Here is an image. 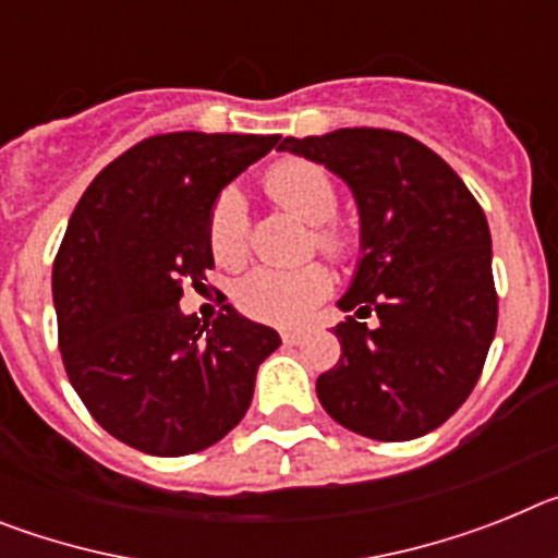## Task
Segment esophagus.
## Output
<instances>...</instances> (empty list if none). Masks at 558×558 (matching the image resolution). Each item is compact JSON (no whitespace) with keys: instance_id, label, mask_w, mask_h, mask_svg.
I'll return each instance as SVG.
<instances>
[{"instance_id":"1","label":"esophagus","mask_w":558,"mask_h":558,"mask_svg":"<svg viewBox=\"0 0 558 558\" xmlns=\"http://www.w3.org/2000/svg\"><path fill=\"white\" fill-rule=\"evenodd\" d=\"M282 340H284V343H288V347H295V343H299V340H302V335L293 332V329H284V332H282Z\"/></svg>"}]
</instances>
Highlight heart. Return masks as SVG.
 I'll return each instance as SVG.
<instances>
[{
  "label": "heart",
  "instance_id": "heart-1",
  "mask_svg": "<svg viewBox=\"0 0 558 558\" xmlns=\"http://www.w3.org/2000/svg\"><path fill=\"white\" fill-rule=\"evenodd\" d=\"M265 190L284 211L315 226V245L324 254L343 259L352 248V234L327 223L338 209V190L329 172L310 161L276 165L265 179ZM211 256L226 268H236L248 256V223L245 204L236 190L220 192L209 215ZM329 270L324 265H304L295 270L256 268L240 279L234 299L243 313L268 324H299L329 293Z\"/></svg>",
  "mask_w": 558,
  "mask_h": 558
}]
</instances>
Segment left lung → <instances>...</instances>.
I'll use <instances>...</instances> for the list:
<instances>
[{"mask_svg":"<svg viewBox=\"0 0 558 558\" xmlns=\"http://www.w3.org/2000/svg\"><path fill=\"white\" fill-rule=\"evenodd\" d=\"M279 150L347 181L360 263L332 329L340 360L315 383L324 411L377 441H411L470 397L497 329L492 234L481 204L441 156L383 128L284 136ZM374 312L366 328L356 315Z\"/></svg>","mask_w":558,"mask_h":558,"instance_id":"1","label":"left lung"}]
</instances>
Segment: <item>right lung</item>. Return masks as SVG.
Returning a JSON list of instances; mask_svg holds the SVG:
<instances>
[{
    "label": "right lung",
    "mask_w": 558,
    "mask_h": 558,
    "mask_svg": "<svg viewBox=\"0 0 558 558\" xmlns=\"http://www.w3.org/2000/svg\"><path fill=\"white\" fill-rule=\"evenodd\" d=\"M279 136L161 133L133 145L77 201L52 265L58 347L102 430L147 456L201 452L245 416L279 332L231 304L201 324L184 284L215 268L209 215Z\"/></svg>",
    "instance_id": "obj_1"
}]
</instances>
